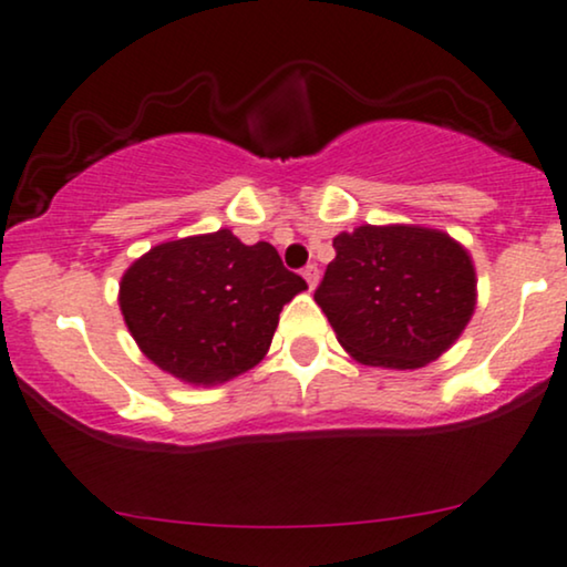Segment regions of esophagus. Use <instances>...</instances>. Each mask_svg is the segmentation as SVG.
<instances>
[{"mask_svg": "<svg viewBox=\"0 0 567 567\" xmlns=\"http://www.w3.org/2000/svg\"><path fill=\"white\" fill-rule=\"evenodd\" d=\"M303 279L308 282V290H316V285H319V267H316V264H308L303 269Z\"/></svg>", "mask_w": 567, "mask_h": 567, "instance_id": "obj_1", "label": "esophagus"}]
</instances>
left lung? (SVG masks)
Here are the masks:
<instances>
[{"mask_svg":"<svg viewBox=\"0 0 567 567\" xmlns=\"http://www.w3.org/2000/svg\"><path fill=\"white\" fill-rule=\"evenodd\" d=\"M316 303L352 360L414 371L462 337L477 306L466 248L425 225H360L334 238Z\"/></svg>","mask_w":567,"mask_h":567,"instance_id":"1","label":"left lung"}]
</instances>
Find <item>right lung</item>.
Wrapping results in <instances>:
<instances>
[{
    "mask_svg": "<svg viewBox=\"0 0 567 567\" xmlns=\"http://www.w3.org/2000/svg\"><path fill=\"white\" fill-rule=\"evenodd\" d=\"M303 290L275 246H246L223 228L142 254L121 277L118 308L147 360L207 389L259 365L279 311Z\"/></svg>",
    "mask_w": 567,
    "mask_h": 567,
    "instance_id": "1",
    "label": "right lung"
}]
</instances>
